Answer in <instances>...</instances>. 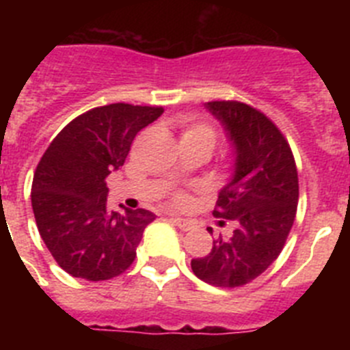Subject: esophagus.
I'll use <instances>...</instances> for the list:
<instances>
[{
	"instance_id": "1",
	"label": "esophagus",
	"mask_w": 350,
	"mask_h": 350,
	"mask_svg": "<svg viewBox=\"0 0 350 350\" xmlns=\"http://www.w3.org/2000/svg\"><path fill=\"white\" fill-rule=\"evenodd\" d=\"M172 222L175 226H177V228H180L182 231H189V230H193V222L191 221H187V219H182V217H172Z\"/></svg>"
}]
</instances>
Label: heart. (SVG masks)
<instances>
[{
  "label": "heart",
  "mask_w": 350,
  "mask_h": 350,
  "mask_svg": "<svg viewBox=\"0 0 350 350\" xmlns=\"http://www.w3.org/2000/svg\"><path fill=\"white\" fill-rule=\"evenodd\" d=\"M182 140H191V142H206L213 147L215 142L219 140V129L206 120H185L184 122V131H182ZM189 196L184 191H175L173 193V202L177 205H184L187 203Z\"/></svg>",
  "instance_id": "1"
}]
</instances>
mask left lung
<instances>
[{"instance_id": "8db88e82", "label": "left lung", "mask_w": 350, "mask_h": 350, "mask_svg": "<svg viewBox=\"0 0 350 350\" xmlns=\"http://www.w3.org/2000/svg\"><path fill=\"white\" fill-rule=\"evenodd\" d=\"M234 147V175L219 193L213 215L237 224L215 238L205 258L191 261L194 275L215 287H242L282 252L298 208V170L289 144L273 120L242 101H208ZM212 233V230L208 228Z\"/></svg>"}]
</instances>
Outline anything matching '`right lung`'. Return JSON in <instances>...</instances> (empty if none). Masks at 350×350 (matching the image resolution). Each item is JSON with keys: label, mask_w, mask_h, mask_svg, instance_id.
Wrapping results in <instances>:
<instances>
[{"label": "right lung", "mask_w": 350, "mask_h": 350, "mask_svg": "<svg viewBox=\"0 0 350 350\" xmlns=\"http://www.w3.org/2000/svg\"><path fill=\"white\" fill-rule=\"evenodd\" d=\"M163 107L112 103L68 122L36 166L31 205L40 237L66 273L98 282L124 273L144 230L156 219L144 208H107V177L124 165L137 133Z\"/></svg>", "instance_id": "add662e5"}]
</instances>
